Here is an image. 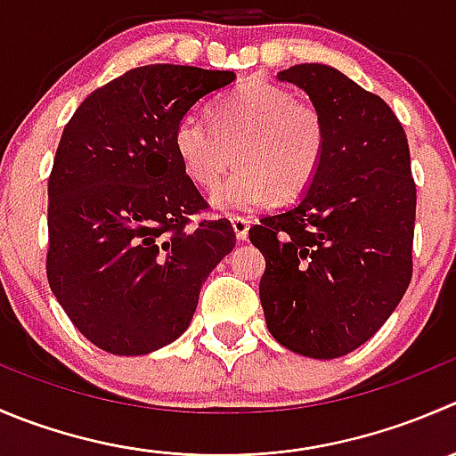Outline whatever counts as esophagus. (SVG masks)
Returning <instances> with one entry per match:
<instances>
[{
    "label": "esophagus",
    "mask_w": 456,
    "mask_h": 456,
    "mask_svg": "<svg viewBox=\"0 0 456 456\" xmlns=\"http://www.w3.org/2000/svg\"><path fill=\"white\" fill-rule=\"evenodd\" d=\"M232 227L236 232L238 240H247V236H249V220L242 218V216H233Z\"/></svg>",
    "instance_id": "obj_1"
}]
</instances>
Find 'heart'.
<instances>
[{
  "label": "heart",
  "mask_w": 456,
  "mask_h": 456,
  "mask_svg": "<svg viewBox=\"0 0 456 456\" xmlns=\"http://www.w3.org/2000/svg\"><path fill=\"white\" fill-rule=\"evenodd\" d=\"M209 120L187 113L174 129V151L184 175L211 196L223 214L256 211L273 200L303 196L321 171L327 151V125L314 102L294 97L276 84H240L211 106Z\"/></svg>",
  "instance_id": "1"
}]
</instances>
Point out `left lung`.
Listing matches in <instances>:
<instances>
[{"label":"left lung","instance_id":"obj_1","mask_svg":"<svg viewBox=\"0 0 456 456\" xmlns=\"http://www.w3.org/2000/svg\"><path fill=\"white\" fill-rule=\"evenodd\" d=\"M322 110L327 151L289 209L249 229L263 251L260 305L296 354L338 359L372 338L412 278L417 187L395 110L325 64L278 73Z\"/></svg>","mask_w":456,"mask_h":456}]
</instances>
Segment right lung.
Returning <instances> with one entry per match:
<instances>
[{
    "mask_svg": "<svg viewBox=\"0 0 456 456\" xmlns=\"http://www.w3.org/2000/svg\"><path fill=\"white\" fill-rule=\"evenodd\" d=\"M232 70L149 64L93 91L64 126L48 178L46 278L70 322L109 354L169 346L202 282L236 247L174 151V129Z\"/></svg>",
    "mask_w": 456,
    "mask_h": 456,
    "instance_id": "1",
    "label": "right lung"
}]
</instances>
